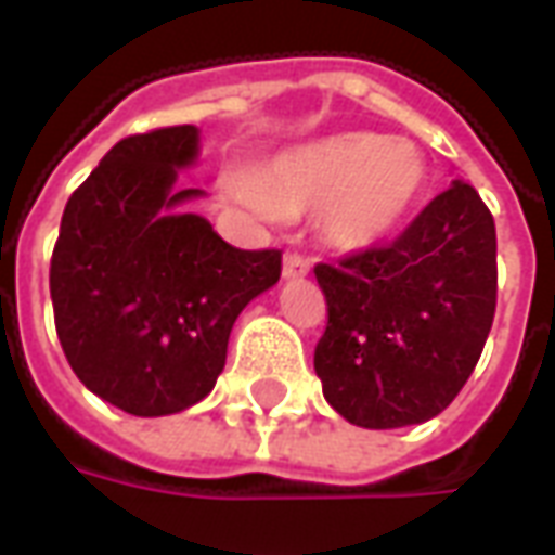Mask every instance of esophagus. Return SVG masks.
I'll use <instances>...</instances> for the list:
<instances>
[{
    "instance_id": "34e87169",
    "label": "esophagus",
    "mask_w": 555,
    "mask_h": 555,
    "mask_svg": "<svg viewBox=\"0 0 555 555\" xmlns=\"http://www.w3.org/2000/svg\"><path fill=\"white\" fill-rule=\"evenodd\" d=\"M312 270V261L306 258L302 253H285V264H282V273L288 279L294 276H306Z\"/></svg>"
}]
</instances>
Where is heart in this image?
Returning <instances> with one entry per match:
<instances>
[{"label":"heart","instance_id":"b5f03b06","mask_svg":"<svg viewBox=\"0 0 555 555\" xmlns=\"http://www.w3.org/2000/svg\"><path fill=\"white\" fill-rule=\"evenodd\" d=\"M428 183L416 145L377 133H341L294 147L258 175H229L222 190L261 217L324 207V231L345 249L384 241L413 214Z\"/></svg>","mask_w":555,"mask_h":555}]
</instances>
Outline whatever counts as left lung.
<instances>
[{
    "label": "left lung",
    "mask_w": 555,
    "mask_h": 555,
    "mask_svg": "<svg viewBox=\"0 0 555 555\" xmlns=\"http://www.w3.org/2000/svg\"><path fill=\"white\" fill-rule=\"evenodd\" d=\"M326 330L314 372L360 428L428 422L464 389L496 312V225L452 181L392 243L318 264Z\"/></svg>",
    "instance_id": "obj_1"
}]
</instances>
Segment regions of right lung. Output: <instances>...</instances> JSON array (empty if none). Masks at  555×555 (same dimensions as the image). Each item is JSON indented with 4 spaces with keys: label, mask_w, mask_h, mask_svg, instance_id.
<instances>
[{
    "label": "right lung",
    "mask_w": 555,
    "mask_h": 555,
    "mask_svg": "<svg viewBox=\"0 0 555 555\" xmlns=\"http://www.w3.org/2000/svg\"><path fill=\"white\" fill-rule=\"evenodd\" d=\"M193 125L121 139L67 198L50 261L55 333L91 392L130 416H169L214 389L231 326L276 285L279 249H237L175 190Z\"/></svg>",
    "instance_id": "1"
}]
</instances>
